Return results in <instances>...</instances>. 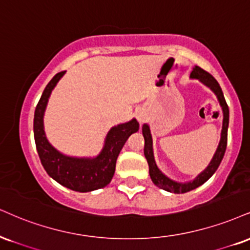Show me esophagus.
Segmentation results:
<instances>
[{
  "label": "esophagus",
  "mask_w": 250,
  "mask_h": 250,
  "mask_svg": "<svg viewBox=\"0 0 250 250\" xmlns=\"http://www.w3.org/2000/svg\"><path fill=\"white\" fill-rule=\"evenodd\" d=\"M136 119L138 120V122H140V123L146 122V114L144 113L143 110H138V112L136 113Z\"/></svg>",
  "instance_id": "34e87169"
}]
</instances>
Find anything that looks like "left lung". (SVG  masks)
I'll return each instance as SVG.
<instances>
[{"mask_svg": "<svg viewBox=\"0 0 250 250\" xmlns=\"http://www.w3.org/2000/svg\"><path fill=\"white\" fill-rule=\"evenodd\" d=\"M191 79H198L204 85L211 88L214 94L218 98L219 104L222 108V114H224V120H222V129H221V137L220 142H219L218 148L214 156H213L212 161L209 162L208 167L203 171L200 174H198L197 178L188 183H178L174 182V180L170 179L169 177H167L165 174L158 169V167L156 165L155 157H154V150H152V137L150 134V128L148 125H143L142 127V133L144 137V156H146V162L149 164V173L150 178H151L152 183L158 188H163V190L167 192H172V193H185V192L192 191L194 188H199L200 185H203L204 183L207 182L213 173L215 172L216 169L220 165L222 158H224L225 151H226L227 146V130H228V122H229V109L225 100L224 93L221 91V87L218 83V81L214 79V77L212 74H209L208 72L199 67V66H195L193 67V71L191 72Z\"/></svg>", "mask_w": 250, "mask_h": 250, "instance_id": "1", "label": "left lung"}]
</instances>
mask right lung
<instances>
[{
	"mask_svg": "<svg viewBox=\"0 0 250 250\" xmlns=\"http://www.w3.org/2000/svg\"><path fill=\"white\" fill-rule=\"evenodd\" d=\"M59 72L45 87L36 107L34 117V135L36 148L42 165L47 174L60 185L78 192H91L108 185L115 172L116 159L131 134L136 133L140 125L136 119L117 125L108 131L101 152L93 158H78L66 156L51 146L44 131V112L51 92L60 78Z\"/></svg>",
	"mask_w": 250,
	"mask_h": 250,
	"instance_id": "1",
	"label": "right lung"
}]
</instances>
